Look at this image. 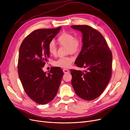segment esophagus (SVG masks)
Here are the masks:
<instances>
[{"label": "esophagus", "mask_w": 130, "mask_h": 130, "mask_svg": "<svg viewBox=\"0 0 130 130\" xmlns=\"http://www.w3.org/2000/svg\"><path fill=\"white\" fill-rule=\"evenodd\" d=\"M69 72H70L69 70L68 69H63V72H64V73H69Z\"/></svg>", "instance_id": "34e87169"}]
</instances>
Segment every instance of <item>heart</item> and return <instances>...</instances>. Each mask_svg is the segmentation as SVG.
<instances>
[{"label":"heart","mask_w":130,"mask_h":130,"mask_svg":"<svg viewBox=\"0 0 130 130\" xmlns=\"http://www.w3.org/2000/svg\"><path fill=\"white\" fill-rule=\"evenodd\" d=\"M58 41L61 45L67 46L68 51L71 53H76L79 50L82 45L79 39L75 38L71 33L64 32L58 37ZM49 53L52 55L57 53V48L54 41H51L48 46ZM74 59L72 57H61L54 62L55 66L62 68H68L71 65Z\"/></svg>","instance_id":"heart-1"}]
</instances>
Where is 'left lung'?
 <instances>
[{
	"instance_id": "left-lung-1",
	"label": "left lung",
	"mask_w": 130,
	"mask_h": 130,
	"mask_svg": "<svg viewBox=\"0 0 130 130\" xmlns=\"http://www.w3.org/2000/svg\"><path fill=\"white\" fill-rule=\"evenodd\" d=\"M71 27L82 34L83 45L75 64L87 69L70 70L71 84L78 97L91 101L102 93L110 79L112 54L103 36L94 28L87 25Z\"/></svg>"
}]
</instances>
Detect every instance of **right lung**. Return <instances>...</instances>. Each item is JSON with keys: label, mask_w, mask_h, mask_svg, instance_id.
<instances>
[{"label": "right lung", "mask_w": 130, "mask_h": 130, "mask_svg": "<svg viewBox=\"0 0 130 130\" xmlns=\"http://www.w3.org/2000/svg\"><path fill=\"white\" fill-rule=\"evenodd\" d=\"M61 28L41 29L32 31L23 41L20 48V79L26 94L40 105L47 104L54 99L64 75L59 67L51 68L47 73L42 69L50 58L48 44Z\"/></svg>", "instance_id": "1"}]
</instances>
